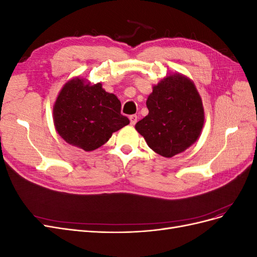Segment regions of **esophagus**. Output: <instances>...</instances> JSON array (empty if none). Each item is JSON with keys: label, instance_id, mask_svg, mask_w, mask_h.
<instances>
[{"label": "esophagus", "instance_id": "34e87169", "mask_svg": "<svg viewBox=\"0 0 257 257\" xmlns=\"http://www.w3.org/2000/svg\"><path fill=\"white\" fill-rule=\"evenodd\" d=\"M130 121L132 125H135L136 122H137V115L136 114H132L130 115Z\"/></svg>", "mask_w": 257, "mask_h": 257}]
</instances>
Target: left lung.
Masks as SVG:
<instances>
[{
	"mask_svg": "<svg viewBox=\"0 0 257 257\" xmlns=\"http://www.w3.org/2000/svg\"><path fill=\"white\" fill-rule=\"evenodd\" d=\"M146 104L149 113L135 128L154 152L172 158L196 142L204 125V108L190 79L180 74L163 79Z\"/></svg>",
	"mask_w": 257,
	"mask_h": 257,
	"instance_id": "left-lung-1",
	"label": "left lung"
}]
</instances>
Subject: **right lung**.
I'll return each instance as SVG.
<instances>
[{
    "instance_id": "right-lung-1",
    "label": "right lung",
    "mask_w": 257,
    "mask_h": 257,
    "mask_svg": "<svg viewBox=\"0 0 257 257\" xmlns=\"http://www.w3.org/2000/svg\"><path fill=\"white\" fill-rule=\"evenodd\" d=\"M53 120L59 135L66 143L84 151L95 150L106 144L113 132L127 125L121 114V103L106 92L102 83L84 84L82 79L68 81L56 100Z\"/></svg>"
}]
</instances>
